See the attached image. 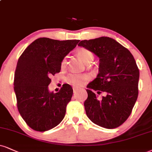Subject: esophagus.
Returning a JSON list of instances; mask_svg holds the SVG:
<instances>
[{
    "label": "esophagus",
    "instance_id": "34e87169",
    "mask_svg": "<svg viewBox=\"0 0 152 152\" xmlns=\"http://www.w3.org/2000/svg\"><path fill=\"white\" fill-rule=\"evenodd\" d=\"M77 87H73V91H74V92H76V91H77Z\"/></svg>",
    "mask_w": 152,
    "mask_h": 152
}]
</instances>
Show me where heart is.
<instances>
[{"label": "heart", "mask_w": 152, "mask_h": 152, "mask_svg": "<svg viewBox=\"0 0 152 152\" xmlns=\"http://www.w3.org/2000/svg\"><path fill=\"white\" fill-rule=\"evenodd\" d=\"M77 56L82 61L87 63L88 62L93 61L94 56L90 50L86 49V48H80L77 51ZM66 65V58H64L62 60L61 66L64 67ZM88 80V77L85 75H77V74H70L66 77L67 82L71 85L75 86V87H80L82 86L85 82Z\"/></svg>", "instance_id": "1"}]
</instances>
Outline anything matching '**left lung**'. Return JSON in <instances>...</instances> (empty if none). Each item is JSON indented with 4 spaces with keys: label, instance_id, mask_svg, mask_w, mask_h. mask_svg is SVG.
I'll return each mask as SVG.
<instances>
[{
    "label": "left lung",
    "instance_id": "left-lung-1",
    "mask_svg": "<svg viewBox=\"0 0 152 152\" xmlns=\"http://www.w3.org/2000/svg\"><path fill=\"white\" fill-rule=\"evenodd\" d=\"M99 58V74L88 84L85 102L87 117L108 129L116 128L128 118L138 96L140 71L130 50L110 37L82 40L78 44ZM104 92L102 99L98 94Z\"/></svg>",
    "mask_w": 152,
    "mask_h": 152
}]
</instances>
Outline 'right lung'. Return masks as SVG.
Wrapping results in <instances>:
<instances>
[{
    "label": "right lung",
    "mask_w": 152,
    "mask_h": 152,
    "mask_svg": "<svg viewBox=\"0 0 152 152\" xmlns=\"http://www.w3.org/2000/svg\"><path fill=\"white\" fill-rule=\"evenodd\" d=\"M79 42L39 38L19 58L14 77L17 106L22 118L33 130H49L64 118L72 88L64 84L58 92L53 93L48 86L50 76L61 71L62 60Z\"/></svg>",
    "instance_id": "1"
}]
</instances>
